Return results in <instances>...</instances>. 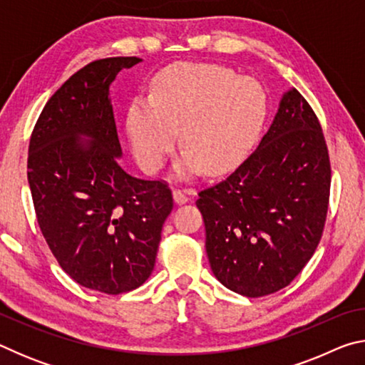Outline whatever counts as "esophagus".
Here are the masks:
<instances>
[{"label": "esophagus", "mask_w": 365, "mask_h": 365, "mask_svg": "<svg viewBox=\"0 0 365 365\" xmlns=\"http://www.w3.org/2000/svg\"><path fill=\"white\" fill-rule=\"evenodd\" d=\"M172 196H174V201L177 202V205H185V202L188 201V196L185 191L182 190H174L172 191Z\"/></svg>", "instance_id": "1"}]
</instances>
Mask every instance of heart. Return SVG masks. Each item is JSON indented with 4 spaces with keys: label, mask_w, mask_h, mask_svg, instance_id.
Returning <instances> with one entry per match:
<instances>
[{
    "label": "heart",
    "mask_w": 365,
    "mask_h": 365,
    "mask_svg": "<svg viewBox=\"0 0 365 365\" xmlns=\"http://www.w3.org/2000/svg\"><path fill=\"white\" fill-rule=\"evenodd\" d=\"M267 115V95L251 77L217 64H175L159 73L151 96H137L125 115V130L140 168L154 174L175 145L178 177L205 169L224 174L255 143Z\"/></svg>",
    "instance_id": "b5f03b06"
}]
</instances>
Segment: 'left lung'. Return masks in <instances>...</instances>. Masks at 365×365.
Masks as SVG:
<instances>
[{
  "instance_id": "left-lung-1",
  "label": "left lung",
  "mask_w": 365,
  "mask_h": 365,
  "mask_svg": "<svg viewBox=\"0 0 365 365\" xmlns=\"http://www.w3.org/2000/svg\"><path fill=\"white\" fill-rule=\"evenodd\" d=\"M330 180L317 117L298 90H288L248 159L197 193L215 279L248 298L289 285L322 238Z\"/></svg>"
}]
</instances>
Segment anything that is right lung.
<instances>
[{"label":"right lung","mask_w":365,"mask_h":365,"mask_svg":"<svg viewBox=\"0 0 365 365\" xmlns=\"http://www.w3.org/2000/svg\"><path fill=\"white\" fill-rule=\"evenodd\" d=\"M138 63L106 58L73 73L43 108L29 145V185L49 250L78 285L106 294L148 280L174 207L168 183L119 165L109 86Z\"/></svg>","instance_id":"right-lung-1"}]
</instances>
